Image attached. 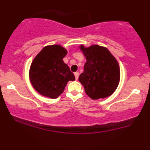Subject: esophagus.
I'll return each mask as SVG.
<instances>
[{"label": "esophagus", "mask_w": 150, "mask_h": 150, "mask_svg": "<svg viewBox=\"0 0 150 150\" xmlns=\"http://www.w3.org/2000/svg\"><path fill=\"white\" fill-rule=\"evenodd\" d=\"M74 75H75V80H77L78 79V77H79V73H77V72H76V73H74Z\"/></svg>", "instance_id": "34e87169"}]
</instances>
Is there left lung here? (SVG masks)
<instances>
[{
    "label": "left lung",
    "instance_id": "1",
    "mask_svg": "<svg viewBox=\"0 0 150 150\" xmlns=\"http://www.w3.org/2000/svg\"><path fill=\"white\" fill-rule=\"evenodd\" d=\"M80 49L87 61L79 81L87 95L94 100L111 96L120 82V67L116 58L107 48L97 44L88 47L81 44Z\"/></svg>",
    "mask_w": 150,
    "mask_h": 150
}]
</instances>
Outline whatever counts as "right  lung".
<instances>
[{
	"label": "right lung",
	"mask_w": 150,
	"mask_h": 150,
	"mask_svg": "<svg viewBox=\"0 0 150 150\" xmlns=\"http://www.w3.org/2000/svg\"><path fill=\"white\" fill-rule=\"evenodd\" d=\"M67 50L58 44L46 46L31 63L29 77L32 85L41 95L56 99L64 91L68 81L75 77L63 58Z\"/></svg>",
	"instance_id": "add662e5"
}]
</instances>
